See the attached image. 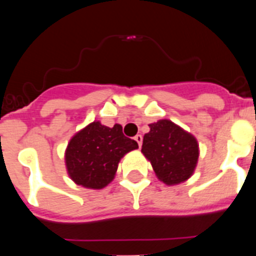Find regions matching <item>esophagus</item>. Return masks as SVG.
Returning a JSON list of instances; mask_svg holds the SVG:
<instances>
[{
    "label": "esophagus",
    "instance_id": "esophagus-1",
    "mask_svg": "<svg viewBox=\"0 0 256 256\" xmlns=\"http://www.w3.org/2000/svg\"><path fill=\"white\" fill-rule=\"evenodd\" d=\"M135 141L138 144V147H141V144H142V136L136 135L135 136Z\"/></svg>",
    "mask_w": 256,
    "mask_h": 256
}]
</instances>
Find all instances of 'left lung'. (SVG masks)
Listing matches in <instances>:
<instances>
[{"label":"left lung","instance_id":"8db88e82","mask_svg":"<svg viewBox=\"0 0 256 256\" xmlns=\"http://www.w3.org/2000/svg\"><path fill=\"white\" fill-rule=\"evenodd\" d=\"M148 126L141 152L151 162L157 178L167 186L187 180L194 172L200 156L194 136L166 118Z\"/></svg>","mask_w":256,"mask_h":256}]
</instances>
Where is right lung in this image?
Instances as JSON below:
<instances>
[{"label":"right lung","mask_w":256,"mask_h":256,"mask_svg":"<svg viewBox=\"0 0 256 256\" xmlns=\"http://www.w3.org/2000/svg\"><path fill=\"white\" fill-rule=\"evenodd\" d=\"M136 148L138 142L124 135L121 125L108 128L94 121L69 141L66 150V171L78 186L102 190L114 180L120 160Z\"/></svg>","instance_id":"obj_1"}]
</instances>
